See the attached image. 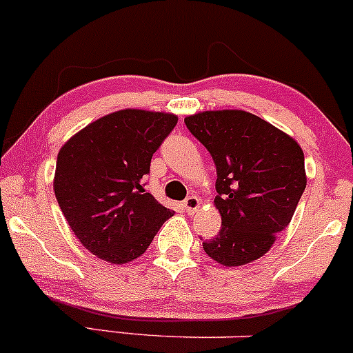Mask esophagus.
I'll return each instance as SVG.
<instances>
[{
    "label": "esophagus",
    "instance_id": "1",
    "mask_svg": "<svg viewBox=\"0 0 353 353\" xmlns=\"http://www.w3.org/2000/svg\"><path fill=\"white\" fill-rule=\"evenodd\" d=\"M183 207L187 208L188 214H195V212L199 210L200 207H202V200H200L196 195H192V196H188L187 200H185Z\"/></svg>",
    "mask_w": 353,
    "mask_h": 353
}]
</instances>
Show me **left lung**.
Listing matches in <instances>:
<instances>
[{"label":"left lung","instance_id":"8db88e82","mask_svg":"<svg viewBox=\"0 0 353 353\" xmlns=\"http://www.w3.org/2000/svg\"><path fill=\"white\" fill-rule=\"evenodd\" d=\"M188 131L215 163L214 205L222 219L203 251L225 268L266 254L286 229L306 187L305 154L290 134L241 109L185 117Z\"/></svg>","mask_w":353,"mask_h":353}]
</instances>
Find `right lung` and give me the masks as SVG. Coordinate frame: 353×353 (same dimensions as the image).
<instances>
[{"label": "right lung", "mask_w": 353, "mask_h": 353, "mask_svg": "<svg viewBox=\"0 0 353 353\" xmlns=\"http://www.w3.org/2000/svg\"><path fill=\"white\" fill-rule=\"evenodd\" d=\"M176 123L172 112L121 109L87 124L60 148L57 202L75 237L99 259H138L175 214L146 193L143 176Z\"/></svg>", "instance_id": "right-lung-1"}]
</instances>
